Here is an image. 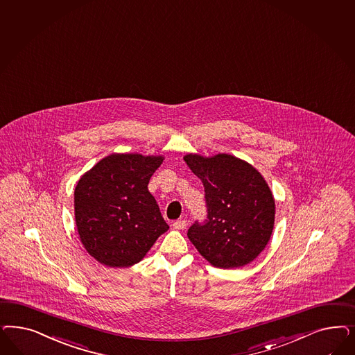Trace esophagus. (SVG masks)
<instances>
[{"instance_id":"34e87169","label":"esophagus","mask_w":355,"mask_h":355,"mask_svg":"<svg viewBox=\"0 0 355 355\" xmlns=\"http://www.w3.org/2000/svg\"><path fill=\"white\" fill-rule=\"evenodd\" d=\"M185 226H187V219H184V218H180L172 223V227L175 230H184Z\"/></svg>"}]
</instances>
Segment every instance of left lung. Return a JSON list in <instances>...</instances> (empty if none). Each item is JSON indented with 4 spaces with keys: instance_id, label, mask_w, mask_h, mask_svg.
Instances as JSON below:
<instances>
[{
    "instance_id": "left-lung-1",
    "label": "left lung",
    "mask_w": 355,
    "mask_h": 355,
    "mask_svg": "<svg viewBox=\"0 0 355 355\" xmlns=\"http://www.w3.org/2000/svg\"><path fill=\"white\" fill-rule=\"evenodd\" d=\"M184 160L205 187L207 218L188 238L207 263L231 269L252 263L270 241L275 227L273 193L251 163L219 153L187 154Z\"/></svg>"
}]
</instances>
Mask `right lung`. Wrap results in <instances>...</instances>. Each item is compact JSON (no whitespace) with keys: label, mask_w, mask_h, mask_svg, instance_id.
<instances>
[{"label":"right lung","mask_w":355,"mask_h":355,"mask_svg":"<svg viewBox=\"0 0 355 355\" xmlns=\"http://www.w3.org/2000/svg\"><path fill=\"white\" fill-rule=\"evenodd\" d=\"M163 155L114 153L85 172L74 189L80 241L96 261L110 268L139 263L170 229L148 189Z\"/></svg>","instance_id":"right-lung-1"}]
</instances>
